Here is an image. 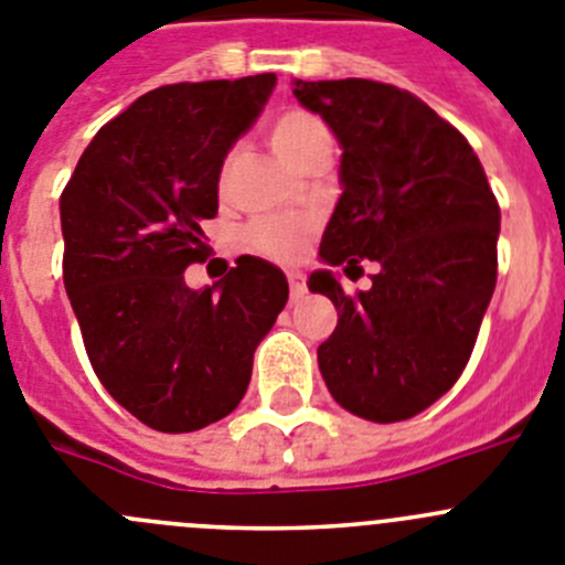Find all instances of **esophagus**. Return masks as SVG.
Here are the masks:
<instances>
[{"label": "esophagus", "mask_w": 565, "mask_h": 565, "mask_svg": "<svg viewBox=\"0 0 565 565\" xmlns=\"http://www.w3.org/2000/svg\"><path fill=\"white\" fill-rule=\"evenodd\" d=\"M288 288H291V299L305 297V291H308V286H305L302 271H288Z\"/></svg>", "instance_id": "1"}]
</instances>
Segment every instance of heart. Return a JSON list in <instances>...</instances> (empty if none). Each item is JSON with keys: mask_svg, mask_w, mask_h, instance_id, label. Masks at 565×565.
Listing matches in <instances>:
<instances>
[{"mask_svg": "<svg viewBox=\"0 0 565 565\" xmlns=\"http://www.w3.org/2000/svg\"><path fill=\"white\" fill-rule=\"evenodd\" d=\"M268 139H271L274 151L291 164H302L310 153H317L319 148H328L330 134L324 122L317 114L305 111V108H286L268 126ZM232 164H235V153H226L221 159L218 168V188L226 190L232 175ZM310 226L305 221L282 218V215H266L257 218L255 224L246 230V243L260 255L274 257V260H297L305 248V237H308Z\"/></svg>", "mask_w": 565, "mask_h": 565, "instance_id": "heart-1", "label": "heart"}]
</instances>
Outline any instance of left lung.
I'll list each match as a JSON object with an SVG mask.
<instances>
[{
    "instance_id": "obj_1",
    "label": "left lung",
    "mask_w": 565,
    "mask_h": 565,
    "mask_svg": "<svg viewBox=\"0 0 565 565\" xmlns=\"http://www.w3.org/2000/svg\"><path fill=\"white\" fill-rule=\"evenodd\" d=\"M294 97L341 145V195L322 235L324 266L361 271L344 294L330 268L308 288L330 297L339 324L319 370L347 412L408 420L457 384L495 288L501 212L468 139L420 97L390 83L297 81Z\"/></svg>"
}]
</instances>
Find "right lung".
<instances>
[{
    "mask_svg": "<svg viewBox=\"0 0 565 565\" xmlns=\"http://www.w3.org/2000/svg\"><path fill=\"white\" fill-rule=\"evenodd\" d=\"M277 75L162 86L95 134L61 193L64 286L100 384L164 434L218 423L246 395L252 359L288 279L243 255L193 291L201 221L218 212V168Z\"/></svg>",
    "mask_w": 565,
    "mask_h": 565,
    "instance_id": "1",
    "label": "right lung"
}]
</instances>
